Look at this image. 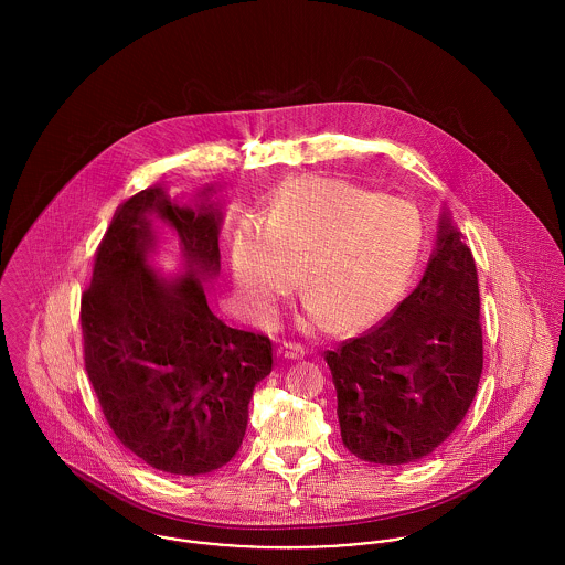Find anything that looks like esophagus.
<instances>
[{
    "label": "esophagus",
    "mask_w": 565,
    "mask_h": 565,
    "mask_svg": "<svg viewBox=\"0 0 565 565\" xmlns=\"http://www.w3.org/2000/svg\"><path fill=\"white\" fill-rule=\"evenodd\" d=\"M278 354L285 356V359H305L307 348L302 343H296V341H282L280 348H278Z\"/></svg>",
    "instance_id": "34e87169"
}]
</instances>
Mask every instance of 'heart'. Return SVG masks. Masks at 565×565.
<instances>
[{
    "label": "heart",
    "instance_id": "obj_1",
    "mask_svg": "<svg viewBox=\"0 0 565 565\" xmlns=\"http://www.w3.org/2000/svg\"><path fill=\"white\" fill-rule=\"evenodd\" d=\"M422 222L392 195L343 180L285 182L267 222L245 217L233 239V271L256 320H269L298 285L311 294L307 323L363 332L401 302L417 263Z\"/></svg>",
    "mask_w": 565,
    "mask_h": 565
}]
</instances>
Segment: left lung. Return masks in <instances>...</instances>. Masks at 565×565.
I'll return each mask as SVG.
<instances>
[{"label":"left lung","mask_w":565,"mask_h":565,"mask_svg":"<svg viewBox=\"0 0 565 565\" xmlns=\"http://www.w3.org/2000/svg\"><path fill=\"white\" fill-rule=\"evenodd\" d=\"M343 446L403 466L430 455L463 422L483 372L477 263L448 213L419 285L381 322L323 354Z\"/></svg>","instance_id":"8db88e82"}]
</instances>
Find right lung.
<instances>
[{
	"label": "right lung",
	"instance_id": "obj_1",
	"mask_svg": "<svg viewBox=\"0 0 565 565\" xmlns=\"http://www.w3.org/2000/svg\"><path fill=\"white\" fill-rule=\"evenodd\" d=\"M204 189L198 209L178 206L162 186L126 200L95 252L82 294L84 367L115 437L167 475L198 477L239 450L247 404L271 372V341L231 328L206 305L200 278L220 274L222 211ZM169 223L194 269L162 279L145 260Z\"/></svg>",
	"mask_w": 565,
	"mask_h": 565
}]
</instances>
